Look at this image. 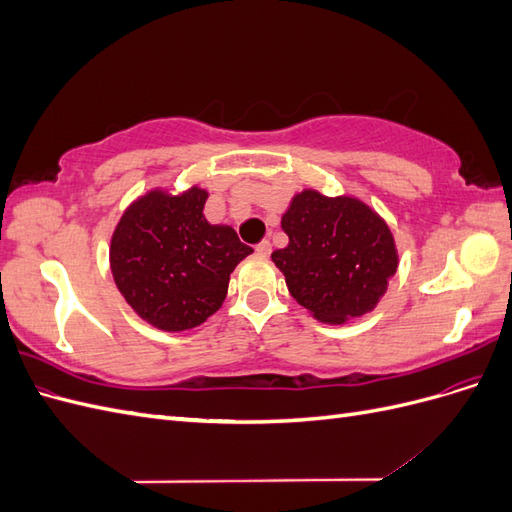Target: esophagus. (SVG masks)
Segmentation results:
<instances>
[{"label": "esophagus", "instance_id": "1", "mask_svg": "<svg viewBox=\"0 0 512 512\" xmlns=\"http://www.w3.org/2000/svg\"><path fill=\"white\" fill-rule=\"evenodd\" d=\"M256 254L258 256H262V258H267L269 254H271V241H260L258 245H256Z\"/></svg>", "mask_w": 512, "mask_h": 512}]
</instances>
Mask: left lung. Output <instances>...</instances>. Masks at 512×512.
<instances>
[{
    "instance_id": "obj_1",
    "label": "left lung",
    "mask_w": 512,
    "mask_h": 512,
    "mask_svg": "<svg viewBox=\"0 0 512 512\" xmlns=\"http://www.w3.org/2000/svg\"><path fill=\"white\" fill-rule=\"evenodd\" d=\"M282 228L288 245L271 260L294 301L327 324L374 312L399 265L393 232L376 209L305 188L292 196Z\"/></svg>"
}]
</instances>
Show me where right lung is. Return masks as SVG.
I'll list each match as a JSON object with an SVG mask.
<instances>
[{
    "mask_svg": "<svg viewBox=\"0 0 512 512\" xmlns=\"http://www.w3.org/2000/svg\"><path fill=\"white\" fill-rule=\"evenodd\" d=\"M209 192L153 188L121 213L108 262L123 299L151 327L183 333L222 307L230 273L254 250L226 224H209Z\"/></svg>",
    "mask_w": 512,
    "mask_h": 512,
    "instance_id": "1",
    "label": "right lung"
}]
</instances>
